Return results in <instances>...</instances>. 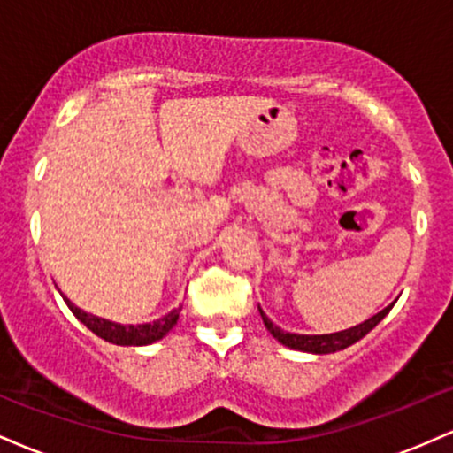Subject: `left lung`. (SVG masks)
Listing matches in <instances>:
<instances>
[{"label": "left lung", "mask_w": 453, "mask_h": 453, "mask_svg": "<svg viewBox=\"0 0 453 453\" xmlns=\"http://www.w3.org/2000/svg\"><path fill=\"white\" fill-rule=\"evenodd\" d=\"M389 309H392V304L386 306L383 311H379V313L372 315L371 319L362 321V324L353 326V327H349V330L332 332V334H292V332H283L280 327L274 326L262 309H259V315H262L264 326L268 327L270 334H273L274 339L280 342V345L289 347V349H296V351L319 353V356H324V353H334V351L345 349V347H349V345H353V342L360 341L362 336H366L368 332H371L372 327H375L379 321H381L383 317L389 313Z\"/></svg>", "instance_id": "1"}]
</instances>
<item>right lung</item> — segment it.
Here are the masks:
<instances>
[{
  "label": "right lung",
  "instance_id": "1",
  "mask_svg": "<svg viewBox=\"0 0 453 453\" xmlns=\"http://www.w3.org/2000/svg\"><path fill=\"white\" fill-rule=\"evenodd\" d=\"M64 300L65 304L70 306L72 313L76 315V319L89 327L93 334L100 336L104 341L112 342V345H123V347H142L164 339V336L176 326V321H179V313H180V306H179V309H173L168 315L159 317V319L150 321V324L121 326V324H114V321L102 319V317L85 313V311L78 309V306L72 304L67 298Z\"/></svg>",
  "mask_w": 453,
  "mask_h": 453
}]
</instances>
